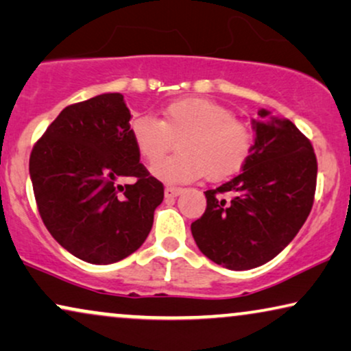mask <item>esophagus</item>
Returning <instances> with one entry per match:
<instances>
[{
  "label": "esophagus",
  "instance_id": "1",
  "mask_svg": "<svg viewBox=\"0 0 351 351\" xmlns=\"http://www.w3.org/2000/svg\"><path fill=\"white\" fill-rule=\"evenodd\" d=\"M181 193H183V189L181 188H173V186H167L165 188V197H168V199L178 197Z\"/></svg>",
  "mask_w": 351,
  "mask_h": 351
}]
</instances>
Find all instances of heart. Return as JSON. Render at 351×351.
Returning <instances> with one entry per match:
<instances>
[{
  "label": "heart",
  "instance_id": "obj_1",
  "mask_svg": "<svg viewBox=\"0 0 351 351\" xmlns=\"http://www.w3.org/2000/svg\"><path fill=\"white\" fill-rule=\"evenodd\" d=\"M130 134L139 156L151 163L178 141V154L152 167L154 175L168 183H191L204 175L226 178L244 165L254 146L252 132L234 112L205 97L173 101L162 109V119L136 115Z\"/></svg>",
  "mask_w": 351,
  "mask_h": 351
}]
</instances>
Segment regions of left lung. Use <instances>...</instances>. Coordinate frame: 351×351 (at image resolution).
I'll list each match as a JSON object with an SVG mask.
<instances>
[{
	"instance_id": "left-lung-1",
	"label": "left lung",
	"mask_w": 351,
	"mask_h": 351,
	"mask_svg": "<svg viewBox=\"0 0 351 351\" xmlns=\"http://www.w3.org/2000/svg\"><path fill=\"white\" fill-rule=\"evenodd\" d=\"M252 127L255 143L242 173L205 191L207 208L191 224L200 252L234 271L265 265L289 245L306 221L316 191L315 151L291 120L261 109Z\"/></svg>"
}]
</instances>
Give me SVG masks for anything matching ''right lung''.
<instances>
[{
	"label": "right lung",
	"mask_w": 351,
	"mask_h": 351,
	"mask_svg": "<svg viewBox=\"0 0 351 351\" xmlns=\"http://www.w3.org/2000/svg\"><path fill=\"white\" fill-rule=\"evenodd\" d=\"M120 93L67 106L32 149L30 178L51 236L70 254L109 265L151 232L163 184L139 162ZM133 178L121 186L118 181Z\"/></svg>",
	"instance_id": "add662e5"
}]
</instances>
